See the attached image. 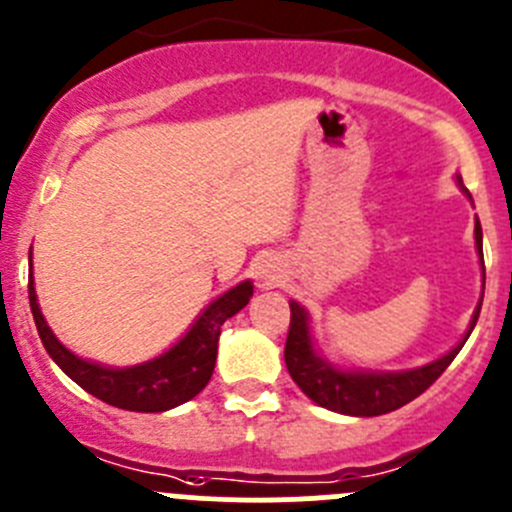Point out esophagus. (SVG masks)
<instances>
[{"label":"esophagus","instance_id":"1","mask_svg":"<svg viewBox=\"0 0 512 512\" xmlns=\"http://www.w3.org/2000/svg\"><path fill=\"white\" fill-rule=\"evenodd\" d=\"M257 278H260V283L265 285V288H273V285L280 283L283 273H280V267L275 265L273 260H265L260 265V270H257Z\"/></svg>","mask_w":512,"mask_h":512}]
</instances>
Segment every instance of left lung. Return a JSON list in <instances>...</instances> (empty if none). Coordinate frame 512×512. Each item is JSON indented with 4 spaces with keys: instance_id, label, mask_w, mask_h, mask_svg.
<instances>
[{
    "instance_id": "8db88e82",
    "label": "left lung",
    "mask_w": 512,
    "mask_h": 512,
    "mask_svg": "<svg viewBox=\"0 0 512 512\" xmlns=\"http://www.w3.org/2000/svg\"><path fill=\"white\" fill-rule=\"evenodd\" d=\"M462 186V178L457 176ZM467 193V188L462 186ZM469 196V193H467ZM472 199V196H469ZM474 245L480 252L482 275H485V260H482V227L474 224ZM485 293V285H482ZM482 301L474 308V316L469 321V329L462 342L444 354V357L428 362V365L416 367V370L400 372H367V370H339L321 357L313 347L311 324H308V311L301 303L290 301V329L285 339V367L298 388L308 395L316 405L329 408V411L344 413V416H382V413L398 411L405 403L431 388L441 377V372L451 365V359L457 357L459 349L472 334L474 324L480 319Z\"/></svg>"
}]
</instances>
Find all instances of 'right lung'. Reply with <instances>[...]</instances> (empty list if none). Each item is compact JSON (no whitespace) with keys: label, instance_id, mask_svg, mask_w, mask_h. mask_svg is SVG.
<instances>
[{"label":"right lung","instance_id":"add662e5","mask_svg":"<svg viewBox=\"0 0 512 512\" xmlns=\"http://www.w3.org/2000/svg\"><path fill=\"white\" fill-rule=\"evenodd\" d=\"M27 290H30L32 319L38 326L45 352L53 357L55 365L94 398L104 400L114 408H122V411L137 413H163L196 398L209 385L211 372H214L222 324L232 319L234 313L242 311L252 298L250 280L234 285V288H229L227 293H222L204 308L196 324L168 352L155 359H147L142 365L104 367L89 362V359L76 357L71 349L58 342V336L50 331L48 321H45L43 311L38 306V293H35L32 275Z\"/></svg>","mask_w":512,"mask_h":512}]
</instances>
